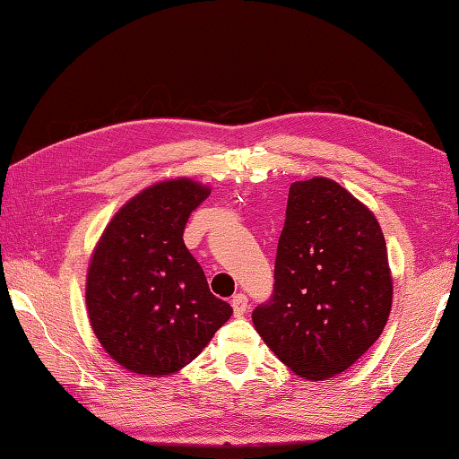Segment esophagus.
I'll list each match as a JSON object with an SVG mask.
<instances>
[{
  "instance_id": "34e87169",
  "label": "esophagus",
  "mask_w": 459,
  "mask_h": 459,
  "mask_svg": "<svg viewBox=\"0 0 459 459\" xmlns=\"http://www.w3.org/2000/svg\"><path fill=\"white\" fill-rule=\"evenodd\" d=\"M231 307H233V314H236V316H244L247 311V296H246V293H236V296L231 298Z\"/></svg>"
}]
</instances>
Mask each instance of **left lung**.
Here are the masks:
<instances>
[{
    "mask_svg": "<svg viewBox=\"0 0 459 459\" xmlns=\"http://www.w3.org/2000/svg\"><path fill=\"white\" fill-rule=\"evenodd\" d=\"M273 293L252 314L257 333L298 376L322 382L382 335L392 273L382 228L327 178L293 181L278 241Z\"/></svg>",
    "mask_w": 459,
    "mask_h": 459,
    "instance_id": "1",
    "label": "left lung"
}]
</instances>
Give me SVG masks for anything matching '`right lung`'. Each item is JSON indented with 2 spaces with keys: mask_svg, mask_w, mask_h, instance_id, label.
Instances as JSON below:
<instances>
[{
  "mask_svg": "<svg viewBox=\"0 0 459 459\" xmlns=\"http://www.w3.org/2000/svg\"><path fill=\"white\" fill-rule=\"evenodd\" d=\"M207 195L210 187L187 178L150 186L114 215L93 249L85 283L91 330L134 374H176L233 314L184 244L189 215Z\"/></svg>",
  "mask_w": 459,
  "mask_h": 459,
  "instance_id": "1",
  "label": "right lung"
}]
</instances>
